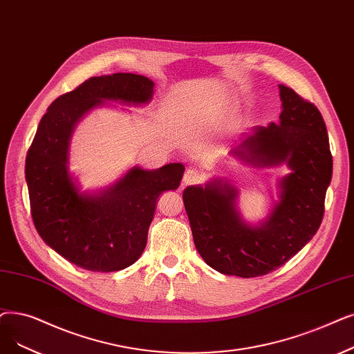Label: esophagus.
I'll return each instance as SVG.
<instances>
[{"label":"esophagus","instance_id":"obj_1","mask_svg":"<svg viewBox=\"0 0 354 354\" xmlns=\"http://www.w3.org/2000/svg\"><path fill=\"white\" fill-rule=\"evenodd\" d=\"M201 174H199L196 169H188V171H185V174H183V185H192V183H198L199 180H201Z\"/></svg>","mask_w":354,"mask_h":354}]
</instances>
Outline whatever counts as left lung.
<instances>
[{"mask_svg": "<svg viewBox=\"0 0 354 354\" xmlns=\"http://www.w3.org/2000/svg\"><path fill=\"white\" fill-rule=\"evenodd\" d=\"M278 122L256 126L230 150L236 160L254 167L286 165L278 180V199L257 224L243 218L239 188L223 178L183 191L194 243L205 263L223 274L256 278L266 274L308 243L322 221L333 158L326 122L317 106L279 85Z\"/></svg>", "mask_w": 354, "mask_h": 354, "instance_id": "obj_1", "label": "left lung"}]
</instances>
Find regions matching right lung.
Listing matches in <instances>:
<instances>
[{"instance_id":"obj_1","label":"right lung","mask_w":354,"mask_h":354,"mask_svg":"<svg viewBox=\"0 0 354 354\" xmlns=\"http://www.w3.org/2000/svg\"><path fill=\"white\" fill-rule=\"evenodd\" d=\"M153 88L151 80L134 73L89 78L50 104L27 151L26 182L37 233L82 269L115 272L133 265L146 248L159 195L180 183L182 163L155 171L133 166L113 185L84 192L69 171L72 134L89 111L110 102L149 104Z\"/></svg>"}]
</instances>
